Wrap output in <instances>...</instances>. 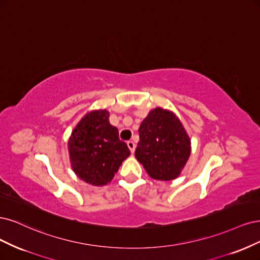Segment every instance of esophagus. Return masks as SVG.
Listing matches in <instances>:
<instances>
[{"label": "esophagus", "instance_id": "obj_1", "mask_svg": "<svg viewBox=\"0 0 260 260\" xmlns=\"http://www.w3.org/2000/svg\"><path fill=\"white\" fill-rule=\"evenodd\" d=\"M127 147H128V149L131 150L132 153L135 152V148H136L135 142H134V141H128V142H127Z\"/></svg>", "mask_w": 260, "mask_h": 260}]
</instances>
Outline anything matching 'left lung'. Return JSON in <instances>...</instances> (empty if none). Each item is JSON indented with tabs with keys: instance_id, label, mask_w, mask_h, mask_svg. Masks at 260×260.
Masks as SVG:
<instances>
[{
	"instance_id": "8db88e82",
	"label": "left lung",
	"mask_w": 260,
	"mask_h": 260,
	"mask_svg": "<svg viewBox=\"0 0 260 260\" xmlns=\"http://www.w3.org/2000/svg\"><path fill=\"white\" fill-rule=\"evenodd\" d=\"M138 132L135 156L150 177L164 181L177 178L191 154V140L178 116L157 107L148 113Z\"/></svg>"
}]
</instances>
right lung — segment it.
<instances>
[{
  "label": "right lung",
  "instance_id": "1",
  "mask_svg": "<svg viewBox=\"0 0 260 260\" xmlns=\"http://www.w3.org/2000/svg\"><path fill=\"white\" fill-rule=\"evenodd\" d=\"M68 150L74 174L95 187L110 182L131 154L127 145L119 139L118 128L109 122L106 109L83 116L69 137Z\"/></svg>",
  "mask_w": 260,
  "mask_h": 260
}]
</instances>
